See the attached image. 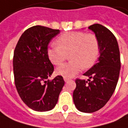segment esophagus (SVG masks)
<instances>
[{
    "instance_id": "esophagus-1",
    "label": "esophagus",
    "mask_w": 128,
    "mask_h": 128,
    "mask_svg": "<svg viewBox=\"0 0 128 128\" xmlns=\"http://www.w3.org/2000/svg\"><path fill=\"white\" fill-rule=\"evenodd\" d=\"M64 80L65 82H68L69 80H70V78H67V77H64Z\"/></svg>"
}]
</instances>
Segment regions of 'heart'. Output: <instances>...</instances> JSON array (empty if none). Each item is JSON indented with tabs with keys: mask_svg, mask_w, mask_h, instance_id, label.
Segmentation results:
<instances>
[{
	"mask_svg": "<svg viewBox=\"0 0 128 128\" xmlns=\"http://www.w3.org/2000/svg\"><path fill=\"white\" fill-rule=\"evenodd\" d=\"M56 42L57 45L48 49L47 55L53 64L59 65L70 53L72 60L56 68V73L64 77H72L84 68L91 67L99 54V42L94 34L70 32L62 34Z\"/></svg>",
	"mask_w": 128,
	"mask_h": 128,
	"instance_id": "heart-1",
	"label": "heart"
}]
</instances>
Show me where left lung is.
<instances>
[{"mask_svg":"<svg viewBox=\"0 0 128 128\" xmlns=\"http://www.w3.org/2000/svg\"><path fill=\"white\" fill-rule=\"evenodd\" d=\"M88 29L98 38L100 56L97 63L84 74L89 77L88 81H75L73 100L83 112H96L107 104L116 88L120 69V51L114 34L102 24H94Z\"/></svg>","mask_w":128,"mask_h":128,"instance_id":"obj_1","label":"left lung"}]
</instances>
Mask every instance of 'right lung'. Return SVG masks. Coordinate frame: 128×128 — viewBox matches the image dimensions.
<instances>
[{"label": "right lung", "mask_w": 128, "mask_h": 128, "mask_svg": "<svg viewBox=\"0 0 128 128\" xmlns=\"http://www.w3.org/2000/svg\"><path fill=\"white\" fill-rule=\"evenodd\" d=\"M60 30L36 25L26 30L17 43L13 56L15 84L22 100L35 111H48L57 104L64 85L62 76L47 79L54 66L47 55L51 40Z\"/></svg>", "instance_id": "right-lung-1"}]
</instances>
